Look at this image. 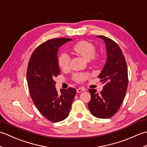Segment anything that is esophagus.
I'll return each mask as SVG.
<instances>
[{
	"label": "esophagus",
	"instance_id": "34e87169",
	"mask_svg": "<svg viewBox=\"0 0 147 147\" xmlns=\"http://www.w3.org/2000/svg\"><path fill=\"white\" fill-rule=\"evenodd\" d=\"M84 91H85V89L83 88H78L76 90L77 93H81V92H84Z\"/></svg>",
	"mask_w": 147,
	"mask_h": 147
}]
</instances>
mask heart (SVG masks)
I'll return each mask as SVG.
<instances>
[{"label":"heart","instance_id":"heart-1","mask_svg":"<svg viewBox=\"0 0 147 147\" xmlns=\"http://www.w3.org/2000/svg\"><path fill=\"white\" fill-rule=\"evenodd\" d=\"M73 50L87 61L93 58L96 52V49L93 44L86 40H82L76 43L73 46ZM70 61L71 57L67 52L61 53L58 58L59 65L64 70L67 69L69 67ZM88 73H76L73 74V78L76 82L82 83L88 78Z\"/></svg>","mask_w":147,"mask_h":147}]
</instances>
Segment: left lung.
I'll return each mask as SVG.
<instances>
[{
  "instance_id": "8db88e82",
  "label": "left lung",
  "mask_w": 147,
  "mask_h": 147,
  "mask_svg": "<svg viewBox=\"0 0 147 147\" xmlns=\"http://www.w3.org/2000/svg\"><path fill=\"white\" fill-rule=\"evenodd\" d=\"M105 42L107 49V61L98 75L104 86L100 93L89 89L91 100L88 107L96 117L108 119L116 113L125 96L128 83L126 62L121 49L113 40L98 35Z\"/></svg>"
}]
</instances>
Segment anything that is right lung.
<instances>
[{
    "instance_id": "1",
    "label": "right lung",
    "mask_w": 147,
    "mask_h": 147,
    "mask_svg": "<svg viewBox=\"0 0 147 147\" xmlns=\"http://www.w3.org/2000/svg\"><path fill=\"white\" fill-rule=\"evenodd\" d=\"M72 39L49 40L37 47L28 65L26 78L34 104L46 119L53 123L63 121L69 114L76 90L73 88H55V77L60 74L58 49Z\"/></svg>"
}]
</instances>
